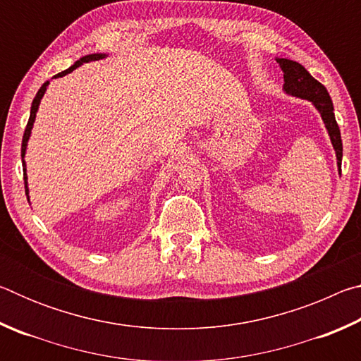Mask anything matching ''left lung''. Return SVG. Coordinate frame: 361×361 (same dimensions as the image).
Masks as SVG:
<instances>
[{
    "instance_id": "obj_1",
    "label": "left lung",
    "mask_w": 361,
    "mask_h": 361,
    "mask_svg": "<svg viewBox=\"0 0 361 361\" xmlns=\"http://www.w3.org/2000/svg\"><path fill=\"white\" fill-rule=\"evenodd\" d=\"M277 63L283 71V90L285 94L298 99L312 102V105L319 109L325 127L328 130L329 140L336 151V159H338V167L341 172V161H342V140L338 122L334 118V108L331 97H329L325 85L317 81L312 75L304 68L301 63L293 62L288 59H277Z\"/></svg>"
}]
</instances>
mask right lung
Listing matches in <instances>:
<instances>
[{
  "mask_svg": "<svg viewBox=\"0 0 361 361\" xmlns=\"http://www.w3.org/2000/svg\"><path fill=\"white\" fill-rule=\"evenodd\" d=\"M106 54H89V56H84L78 60V62H75V65H71L68 70H65L62 73H59V75H56L54 78H62L65 75H68V73H71L73 70H76L78 66H81L82 63H89V62H95V60H100V59H105ZM47 85H49V81H46L44 84L41 85L38 94H36V97L33 99V103H32V109H30V119H28V124H27V129H25V133H23V140H22V166H23V181H25V194H27V199L30 202V195H28V181H27V164L25 161H23V157H25V152H27V145H28V140H30V135H32V129H33V124H35V119H36V113H38V108H39V103H41V99L44 97L46 90H47Z\"/></svg>",
  "mask_w": 361,
  "mask_h": 361,
  "instance_id": "right-lung-1",
  "label": "right lung"
}]
</instances>
